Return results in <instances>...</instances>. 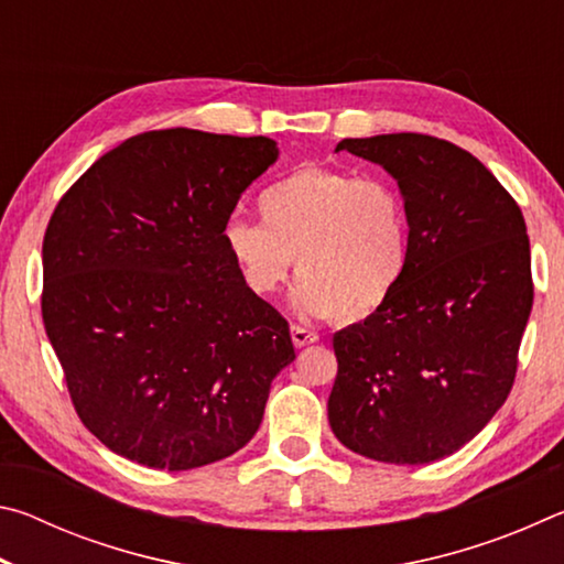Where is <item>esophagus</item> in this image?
Returning <instances> with one entry per match:
<instances>
[{
	"instance_id": "esophagus-1",
	"label": "esophagus",
	"mask_w": 564,
	"mask_h": 564,
	"mask_svg": "<svg viewBox=\"0 0 564 564\" xmlns=\"http://www.w3.org/2000/svg\"><path fill=\"white\" fill-rule=\"evenodd\" d=\"M291 338L295 343V348H305V346H311V343L318 340V333H313L303 326H291Z\"/></svg>"
}]
</instances>
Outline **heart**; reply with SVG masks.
Listing matches in <instances>:
<instances>
[{"label":"heart","mask_w":564,"mask_h":564,"mask_svg":"<svg viewBox=\"0 0 564 564\" xmlns=\"http://www.w3.org/2000/svg\"><path fill=\"white\" fill-rule=\"evenodd\" d=\"M263 221L228 218L224 246L248 291L271 295L293 269V308L360 323L383 308L410 263V224L386 178L305 166L259 196Z\"/></svg>","instance_id":"obj_1"}]
</instances>
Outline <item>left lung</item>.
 <instances>
[{"label": "left lung", "mask_w": 564, "mask_h": 564, "mask_svg": "<svg viewBox=\"0 0 564 564\" xmlns=\"http://www.w3.org/2000/svg\"><path fill=\"white\" fill-rule=\"evenodd\" d=\"M398 181L410 263L383 308L333 336L328 423L348 451L425 465L490 423L532 311L530 238L514 198L465 149L425 133L343 139Z\"/></svg>", "instance_id": "left-lung-1"}]
</instances>
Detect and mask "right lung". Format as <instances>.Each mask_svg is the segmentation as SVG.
<instances>
[{"label": "right lung", "mask_w": 564, "mask_h": 564, "mask_svg": "<svg viewBox=\"0 0 564 564\" xmlns=\"http://www.w3.org/2000/svg\"><path fill=\"white\" fill-rule=\"evenodd\" d=\"M269 137H131L66 191L44 234L42 318L82 423L127 460L191 470L251 441L289 323L238 275L224 226L275 164Z\"/></svg>", "instance_id": "right-lung-1"}]
</instances>
